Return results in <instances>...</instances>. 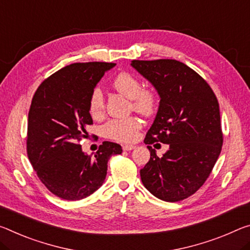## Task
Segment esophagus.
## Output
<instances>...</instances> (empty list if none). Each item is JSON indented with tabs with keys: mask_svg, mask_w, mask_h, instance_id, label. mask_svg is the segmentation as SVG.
Masks as SVG:
<instances>
[{
	"mask_svg": "<svg viewBox=\"0 0 250 250\" xmlns=\"http://www.w3.org/2000/svg\"><path fill=\"white\" fill-rule=\"evenodd\" d=\"M134 148H136V146L134 145H124L122 146V149H124L125 151H131V150H133Z\"/></svg>",
	"mask_w": 250,
	"mask_h": 250,
	"instance_id": "1",
	"label": "esophagus"
}]
</instances>
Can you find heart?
<instances>
[{
    "label": "heart",
    "mask_w": 250,
    "mask_h": 250,
    "mask_svg": "<svg viewBox=\"0 0 250 250\" xmlns=\"http://www.w3.org/2000/svg\"><path fill=\"white\" fill-rule=\"evenodd\" d=\"M113 86L118 92L132 100V108L145 116L151 114L157 106V96L152 90H142L141 82L132 74L119 73L113 80ZM91 116L97 118L104 113V101L101 90H93L89 104ZM141 126L137 118L111 119L102 125L101 131L105 138L121 142H130L137 138Z\"/></svg>",
    "instance_id": "1"
}]
</instances>
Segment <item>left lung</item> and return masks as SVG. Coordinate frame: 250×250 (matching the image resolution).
I'll use <instances>...</instances> for the list:
<instances>
[{
    "label": "left lung",
    "instance_id": "obj_1",
    "mask_svg": "<svg viewBox=\"0 0 250 250\" xmlns=\"http://www.w3.org/2000/svg\"><path fill=\"white\" fill-rule=\"evenodd\" d=\"M160 97L145 144L169 145L162 157L151 146L141 181L154 197L176 203L205 184L223 146L219 104L207 82L185 63L170 59L131 61Z\"/></svg>",
    "mask_w": 250,
    "mask_h": 250
}]
</instances>
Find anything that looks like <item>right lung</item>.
Instances as JSON below:
<instances>
[{"instance_id":"1","label":"right lung","mask_w":250,"mask_h":250,"mask_svg":"<svg viewBox=\"0 0 250 250\" xmlns=\"http://www.w3.org/2000/svg\"><path fill=\"white\" fill-rule=\"evenodd\" d=\"M116 63H73L43 81L34 93L27 122V156L42 184L55 196L80 200L104 182L108 160L122 148L104 141L94 156L79 145L93 124L90 98Z\"/></svg>"}]
</instances>
